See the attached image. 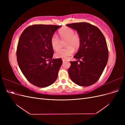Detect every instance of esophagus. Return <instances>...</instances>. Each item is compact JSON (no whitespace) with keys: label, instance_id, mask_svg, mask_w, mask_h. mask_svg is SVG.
Instances as JSON below:
<instances>
[{"label":"esophagus","instance_id":"esophagus-1","mask_svg":"<svg viewBox=\"0 0 125 125\" xmlns=\"http://www.w3.org/2000/svg\"><path fill=\"white\" fill-rule=\"evenodd\" d=\"M66 60L65 59H62V62H66Z\"/></svg>","mask_w":125,"mask_h":125}]
</instances>
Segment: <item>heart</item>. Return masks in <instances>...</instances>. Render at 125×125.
<instances>
[{
    "instance_id": "b5f03b06",
    "label": "heart",
    "mask_w": 125,
    "mask_h": 125,
    "mask_svg": "<svg viewBox=\"0 0 125 125\" xmlns=\"http://www.w3.org/2000/svg\"><path fill=\"white\" fill-rule=\"evenodd\" d=\"M59 34L62 41H67L65 45L67 47L58 49L61 46V41L56 34L51 38V45L54 50H57L55 56L57 58H67L73 54L74 49L77 50L80 45L81 40L79 36L75 34L74 31L70 28L65 27L60 29Z\"/></svg>"
}]
</instances>
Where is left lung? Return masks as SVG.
I'll list each match as a JSON object with an SVG mask.
<instances>
[{"label":"left lung","mask_w":125,"mask_h":125,"mask_svg":"<svg viewBox=\"0 0 125 125\" xmlns=\"http://www.w3.org/2000/svg\"><path fill=\"white\" fill-rule=\"evenodd\" d=\"M66 25L76 30L81 40L79 50L73 56L78 60L70 62L69 77L79 85H91L99 80L108 61V50L105 37L99 28L87 22Z\"/></svg>","instance_id":"left-lung-1"}]
</instances>
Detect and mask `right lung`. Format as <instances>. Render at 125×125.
I'll return each instance as SVG.
<instances>
[{"label":"right lung","instance_id":"obj_1","mask_svg":"<svg viewBox=\"0 0 125 125\" xmlns=\"http://www.w3.org/2000/svg\"><path fill=\"white\" fill-rule=\"evenodd\" d=\"M62 26L34 24L26 28L19 40L17 59L27 80L40 88L52 84L58 76L62 58L52 59L51 38Z\"/></svg>","mask_w":125,"mask_h":125}]
</instances>
